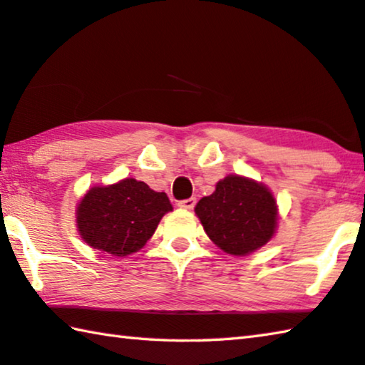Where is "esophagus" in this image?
I'll return each instance as SVG.
<instances>
[{"instance_id": "obj_1", "label": "esophagus", "mask_w": 365, "mask_h": 365, "mask_svg": "<svg viewBox=\"0 0 365 365\" xmlns=\"http://www.w3.org/2000/svg\"><path fill=\"white\" fill-rule=\"evenodd\" d=\"M196 205V197H188V200L178 201V207L182 209H193Z\"/></svg>"}]
</instances>
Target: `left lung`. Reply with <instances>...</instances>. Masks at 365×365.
I'll return each instance as SVG.
<instances>
[{"mask_svg": "<svg viewBox=\"0 0 365 365\" xmlns=\"http://www.w3.org/2000/svg\"><path fill=\"white\" fill-rule=\"evenodd\" d=\"M204 231L231 255H247L274 235L277 209L267 187L246 177L228 175L196 204Z\"/></svg>", "mask_w": 365, "mask_h": 365, "instance_id": "left-lung-1", "label": "left lung"}]
</instances>
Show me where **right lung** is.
<instances>
[{"label":"right lung","instance_id":"1","mask_svg":"<svg viewBox=\"0 0 365 365\" xmlns=\"http://www.w3.org/2000/svg\"><path fill=\"white\" fill-rule=\"evenodd\" d=\"M169 210L168 195L124 178L110 187L91 188L78 205L76 225L91 247L125 257L147 244Z\"/></svg>","mask_w":365,"mask_h":365}]
</instances>
